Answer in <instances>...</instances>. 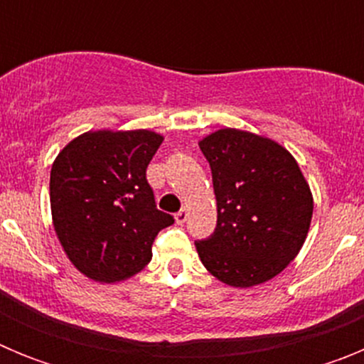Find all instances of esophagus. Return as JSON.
<instances>
[{"label":"esophagus","mask_w":364,"mask_h":364,"mask_svg":"<svg viewBox=\"0 0 364 364\" xmlns=\"http://www.w3.org/2000/svg\"><path fill=\"white\" fill-rule=\"evenodd\" d=\"M175 220L176 224H184V222L188 220V210H180L178 213L175 215Z\"/></svg>","instance_id":"1"}]
</instances>
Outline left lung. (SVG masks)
<instances>
[{
  "mask_svg": "<svg viewBox=\"0 0 364 364\" xmlns=\"http://www.w3.org/2000/svg\"><path fill=\"white\" fill-rule=\"evenodd\" d=\"M217 198V228L197 240L205 269L233 288L262 284L301 252L314 197L297 160L281 144L240 129L202 138Z\"/></svg>",
  "mask_w": 364,
  "mask_h": 364,
  "instance_id": "left-lung-1",
  "label": "left lung"
}]
</instances>
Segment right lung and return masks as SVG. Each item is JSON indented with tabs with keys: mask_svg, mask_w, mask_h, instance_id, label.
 Masks as SVG:
<instances>
[{
	"mask_svg": "<svg viewBox=\"0 0 364 364\" xmlns=\"http://www.w3.org/2000/svg\"><path fill=\"white\" fill-rule=\"evenodd\" d=\"M164 136L154 131H87L50 169V211L63 252L96 282L146 268L160 230L175 218L156 210L146 171Z\"/></svg>",
	"mask_w": 364,
	"mask_h": 364,
	"instance_id": "right-lung-1",
	"label": "right lung"
}]
</instances>
